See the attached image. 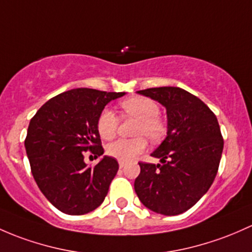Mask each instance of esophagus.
<instances>
[{
  "label": "esophagus",
  "mask_w": 252,
  "mask_h": 252,
  "mask_svg": "<svg viewBox=\"0 0 252 252\" xmlns=\"http://www.w3.org/2000/svg\"><path fill=\"white\" fill-rule=\"evenodd\" d=\"M124 166H126V163H124V161H119V168L123 169Z\"/></svg>",
  "instance_id": "esophagus-1"
}]
</instances>
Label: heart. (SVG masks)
Here are the masks:
<instances>
[{"label":"heart","mask_w":252,"mask_h":252,"mask_svg":"<svg viewBox=\"0 0 252 252\" xmlns=\"http://www.w3.org/2000/svg\"><path fill=\"white\" fill-rule=\"evenodd\" d=\"M124 117L139 119L136 126V135H146L152 141H158L166 133V126L159 118V106L156 101L145 96H133L123 100L119 104ZM97 131L105 140L115 137L118 129V118L112 110L105 108L97 118ZM147 147L144 136L135 139H118L108 144L107 155L121 161H130L141 155Z\"/></svg>","instance_id":"obj_1"}]
</instances>
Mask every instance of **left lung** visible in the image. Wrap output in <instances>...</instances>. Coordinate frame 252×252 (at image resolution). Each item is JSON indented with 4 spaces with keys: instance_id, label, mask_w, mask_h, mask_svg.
Listing matches in <instances>:
<instances>
[{
    "instance_id": "1",
    "label": "left lung",
    "mask_w": 252,
    "mask_h": 252,
    "mask_svg": "<svg viewBox=\"0 0 252 252\" xmlns=\"http://www.w3.org/2000/svg\"><path fill=\"white\" fill-rule=\"evenodd\" d=\"M166 108L168 131L152 153L161 164L140 161L134 189L146 208L166 216L192 208L215 180L223 139L213 111L199 97L177 87L139 91Z\"/></svg>"
}]
</instances>
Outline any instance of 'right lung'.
<instances>
[{
  "mask_svg": "<svg viewBox=\"0 0 252 252\" xmlns=\"http://www.w3.org/2000/svg\"><path fill=\"white\" fill-rule=\"evenodd\" d=\"M126 93L89 88L63 92L31 118L25 148L37 186L58 210L84 215L101 205L118 171V161L105 156L96 165L84 163L83 152L104 153L97 118L111 100Z\"/></svg>",
  "mask_w": 252,
  "mask_h": 252,
  "instance_id": "1",
  "label": "right lung"
}]
</instances>
